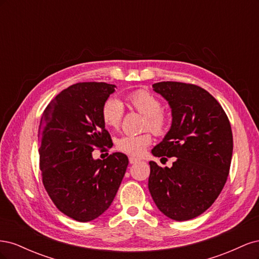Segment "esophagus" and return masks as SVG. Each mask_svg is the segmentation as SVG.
Instances as JSON below:
<instances>
[{"mask_svg": "<svg viewBox=\"0 0 259 259\" xmlns=\"http://www.w3.org/2000/svg\"><path fill=\"white\" fill-rule=\"evenodd\" d=\"M128 161H130V163H131V164H136V163H138V162H139V160H138V159H136V158H133V156H131V158L128 159Z\"/></svg>", "mask_w": 259, "mask_h": 259, "instance_id": "esophagus-1", "label": "esophagus"}]
</instances>
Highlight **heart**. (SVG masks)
I'll list each match as a JSON object with an SVG mask.
<instances>
[{"label": "heart", "mask_w": 259, "mask_h": 259, "mask_svg": "<svg viewBox=\"0 0 259 259\" xmlns=\"http://www.w3.org/2000/svg\"><path fill=\"white\" fill-rule=\"evenodd\" d=\"M127 106L144 115L143 130H150L154 135H165L170 125V117L162 109V101L154 94L145 89H139L127 94ZM123 117V106L117 99H107L101 107V119L109 128H119ZM152 143L150 132L138 135H125L116 140L117 150L132 156H140L146 148Z\"/></svg>", "instance_id": "heart-1"}]
</instances>
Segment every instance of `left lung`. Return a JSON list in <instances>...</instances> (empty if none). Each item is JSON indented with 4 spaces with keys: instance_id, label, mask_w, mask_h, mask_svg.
Here are the masks:
<instances>
[{
    "instance_id": "left-lung-1",
    "label": "left lung",
    "mask_w": 259,
    "mask_h": 259,
    "mask_svg": "<svg viewBox=\"0 0 259 259\" xmlns=\"http://www.w3.org/2000/svg\"><path fill=\"white\" fill-rule=\"evenodd\" d=\"M171 108L173 123L152 154L175 156L173 166L150 164L148 188L158 208L177 222L198 217L213 204L229 175L233 138L228 116L204 89L183 82L154 83Z\"/></svg>"
}]
</instances>
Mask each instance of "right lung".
I'll return each instance as SVG.
<instances>
[{"label":"right lung","mask_w":259,"mask_h":259,"mask_svg":"<svg viewBox=\"0 0 259 259\" xmlns=\"http://www.w3.org/2000/svg\"><path fill=\"white\" fill-rule=\"evenodd\" d=\"M115 85L80 82L69 86L45 108L38 126L42 183L56 207L80 223L100 216L121 185L127 156L115 152L94 160L95 149L113 146L101 119V107Z\"/></svg>","instance_id":"1"}]
</instances>
